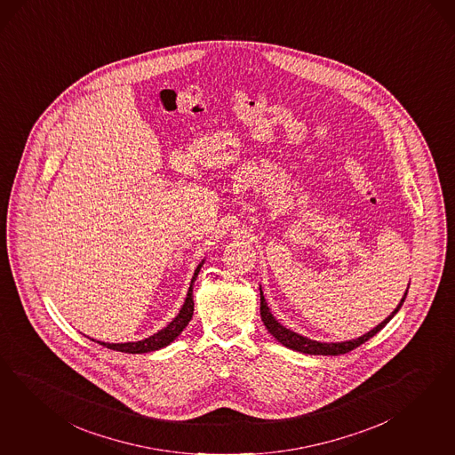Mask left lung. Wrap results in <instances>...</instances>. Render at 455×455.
<instances>
[{
	"label": "left lung",
	"instance_id": "8db88e82",
	"mask_svg": "<svg viewBox=\"0 0 455 455\" xmlns=\"http://www.w3.org/2000/svg\"><path fill=\"white\" fill-rule=\"evenodd\" d=\"M409 291V290H407ZM407 291L403 294V298L400 299L398 307H396L392 315H388L380 324H377L373 330H370L368 333H365L363 337H358L356 339H348V341H341V343H322V341H315V339H309L307 337H301L298 333H294L291 330L284 328L283 324H279L278 320L271 315V311L266 305V299H264L263 290L259 288V294H261V320H263L266 330L273 335V337L278 339L281 345L296 350V352L308 353V355H343V353L352 352L353 348L360 347L362 343H365L367 339L371 337H375L381 328L390 322L396 315V311L402 308L405 298H407Z\"/></svg>",
	"mask_w": 455,
	"mask_h": 455
}]
</instances>
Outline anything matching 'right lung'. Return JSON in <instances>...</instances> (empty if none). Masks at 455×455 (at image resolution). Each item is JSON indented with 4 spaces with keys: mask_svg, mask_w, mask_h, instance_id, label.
<instances>
[{
    "mask_svg": "<svg viewBox=\"0 0 455 455\" xmlns=\"http://www.w3.org/2000/svg\"><path fill=\"white\" fill-rule=\"evenodd\" d=\"M203 263H199V266L196 267V271H194V276L191 279V286H189V291H188V296H186V301H184V305H182V308L179 311V315H177L176 318L172 320V322L169 323L165 328H162L161 331H157V333H154L152 337L146 338V339H140V341H127V343H103V341H97V343H100L103 347H107V348H110V350H116V352L122 353H148V352H156V350H161L164 347H167V345H171L174 339H176L180 333H182V330L189 324L191 322L192 315H194V299H192V284H194V281L197 278V275H199V271H201V267H203ZM95 341V339H93Z\"/></svg>",
    "mask_w": 455,
    "mask_h": 455,
    "instance_id": "add662e5",
    "label": "right lung"
}]
</instances>
